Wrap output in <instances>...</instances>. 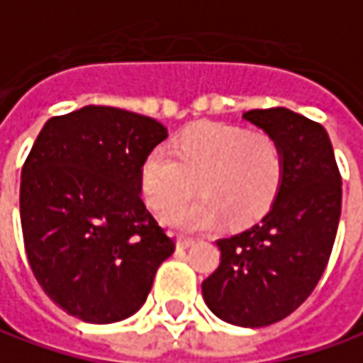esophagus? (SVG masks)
<instances>
[{
  "label": "esophagus",
  "mask_w": 363,
  "mask_h": 363,
  "mask_svg": "<svg viewBox=\"0 0 363 363\" xmlns=\"http://www.w3.org/2000/svg\"><path fill=\"white\" fill-rule=\"evenodd\" d=\"M193 244H195L193 238H179V240H177V245H179L181 250H186V247H191Z\"/></svg>",
  "instance_id": "obj_1"
}]
</instances>
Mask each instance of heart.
I'll return each instance as SVG.
<instances>
[{
  "instance_id": "obj_1",
  "label": "heart",
  "mask_w": 363,
  "mask_h": 363,
  "mask_svg": "<svg viewBox=\"0 0 363 363\" xmlns=\"http://www.w3.org/2000/svg\"><path fill=\"white\" fill-rule=\"evenodd\" d=\"M284 158L272 135L225 123H203L177 142L156 146L142 162V191L154 209L186 198L194 182L203 197L166 210V225L209 229L225 217L231 225L258 221L282 182Z\"/></svg>"
}]
</instances>
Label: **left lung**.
<instances>
[{
	"instance_id": "8db88e82",
	"label": "left lung",
	"mask_w": 363,
	"mask_h": 363,
	"mask_svg": "<svg viewBox=\"0 0 363 363\" xmlns=\"http://www.w3.org/2000/svg\"><path fill=\"white\" fill-rule=\"evenodd\" d=\"M242 118L278 142L282 182L262 221L217 240L221 262L201 289L219 319L266 327L301 307L323 276L337 235L341 177L321 123L286 107Z\"/></svg>"
}]
</instances>
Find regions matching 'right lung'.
<instances>
[{
  "label": "right lung",
  "mask_w": 363,
  "mask_h": 363,
  "mask_svg": "<svg viewBox=\"0 0 363 363\" xmlns=\"http://www.w3.org/2000/svg\"><path fill=\"white\" fill-rule=\"evenodd\" d=\"M166 135L156 119L87 105L48 119L26 158V256L44 292L81 321L134 315L174 252L142 201V162Z\"/></svg>",
  "instance_id": "1"
}]
</instances>
